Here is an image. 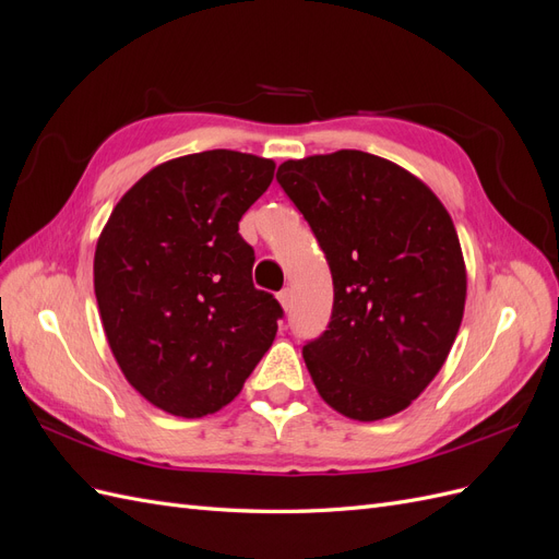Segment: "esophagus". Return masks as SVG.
I'll return each mask as SVG.
<instances>
[{"label": "esophagus", "instance_id": "obj_1", "mask_svg": "<svg viewBox=\"0 0 559 559\" xmlns=\"http://www.w3.org/2000/svg\"><path fill=\"white\" fill-rule=\"evenodd\" d=\"M277 300H280V306L284 310H289V306H292V289H289V286H284V289L277 294Z\"/></svg>", "mask_w": 559, "mask_h": 559}]
</instances>
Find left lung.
<instances>
[{"label":"left lung","instance_id":"1","mask_svg":"<svg viewBox=\"0 0 559 559\" xmlns=\"http://www.w3.org/2000/svg\"><path fill=\"white\" fill-rule=\"evenodd\" d=\"M333 277L326 331L302 347L319 396L373 421L408 408L460 331L466 270L448 210L403 167L343 148L280 165Z\"/></svg>","mask_w":559,"mask_h":559}]
</instances>
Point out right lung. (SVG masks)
<instances>
[{
	"mask_svg": "<svg viewBox=\"0 0 559 559\" xmlns=\"http://www.w3.org/2000/svg\"><path fill=\"white\" fill-rule=\"evenodd\" d=\"M275 163L214 148L154 167L114 207L95 249V298L126 380L156 408L202 417L240 394L282 319L251 282L242 214Z\"/></svg>",
	"mask_w": 559,
	"mask_h": 559,
	"instance_id": "add662e5",
	"label": "right lung"
}]
</instances>
